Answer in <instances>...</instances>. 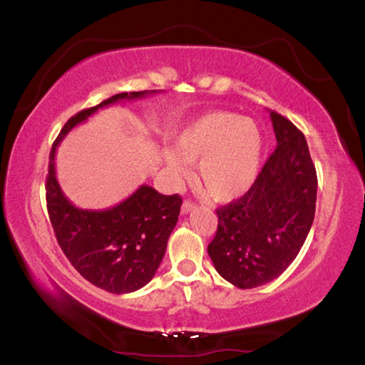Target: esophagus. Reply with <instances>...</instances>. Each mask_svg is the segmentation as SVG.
<instances>
[{
  "label": "esophagus",
  "mask_w": 365,
  "mask_h": 365,
  "mask_svg": "<svg viewBox=\"0 0 365 365\" xmlns=\"http://www.w3.org/2000/svg\"><path fill=\"white\" fill-rule=\"evenodd\" d=\"M195 208H197V207H195V203H192L190 200H184L182 207H181V213H182V215L190 213V212H194Z\"/></svg>",
  "instance_id": "34e87169"
}]
</instances>
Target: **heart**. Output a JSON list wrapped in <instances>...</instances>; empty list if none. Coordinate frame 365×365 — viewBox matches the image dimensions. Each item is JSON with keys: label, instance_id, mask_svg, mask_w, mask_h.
Instances as JSON below:
<instances>
[{"label": "heart", "instance_id": "obj_1", "mask_svg": "<svg viewBox=\"0 0 365 365\" xmlns=\"http://www.w3.org/2000/svg\"><path fill=\"white\" fill-rule=\"evenodd\" d=\"M176 152L165 153L173 176L186 179L197 163V186L210 199L226 202L245 194L258 175L261 134L248 118L232 112H210L176 138Z\"/></svg>", "mask_w": 365, "mask_h": 365}]
</instances>
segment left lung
I'll use <instances>...</instances> for the list:
<instances>
[{
    "label": "left lung",
    "mask_w": 365,
    "mask_h": 365,
    "mask_svg": "<svg viewBox=\"0 0 365 365\" xmlns=\"http://www.w3.org/2000/svg\"><path fill=\"white\" fill-rule=\"evenodd\" d=\"M277 147L245 195L216 210L218 231L208 255L239 289L279 277L302 250L314 221L317 175L298 128L271 112Z\"/></svg>",
    "instance_id": "8db88e82"
}]
</instances>
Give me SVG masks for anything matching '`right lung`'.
<instances>
[{"label": "right lung", "instance_id": "1", "mask_svg": "<svg viewBox=\"0 0 365 365\" xmlns=\"http://www.w3.org/2000/svg\"><path fill=\"white\" fill-rule=\"evenodd\" d=\"M153 93L157 91L120 93L73 115L63 125L49 153L46 203L56 239L63 255L88 282L117 295L143 289L155 276L178 222L182 199L178 194L163 195L150 186H140L112 208H76L57 182L54 158L66 134L99 108Z\"/></svg>", "mask_w": 365, "mask_h": 365}]
</instances>
